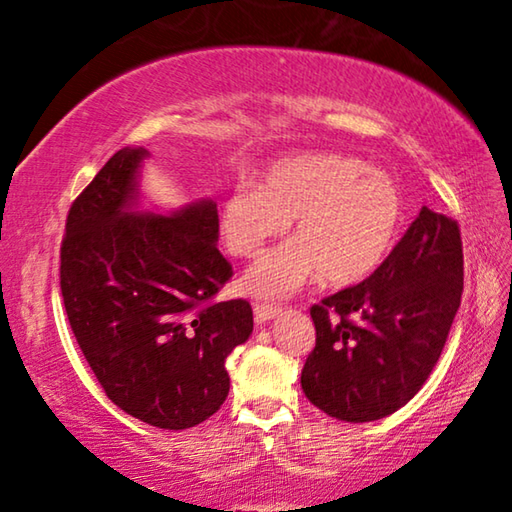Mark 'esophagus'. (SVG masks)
I'll use <instances>...</instances> for the list:
<instances>
[{
	"label": "esophagus",
	"mask_w": 512,
	"mask_h": 512,
	"mask_svg": "<svg viewBox=\"0 0 512 512\" xmlns=\"http://www.w3.org/2000/svg\"><path fill=\"white\" fill-rule=\"evenodd\" d=\"M255 320L257 323H266V320H273L277 314H280V307H273V305H255Z\"/></svg>",
	"instance_id": "34e87169"
}]
</instances>
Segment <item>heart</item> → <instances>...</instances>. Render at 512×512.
Returning <instances> with one entry per match:
<instances>
[{"instance_id":"b5f03b06","label":"heart","mask_w":512,"mask_h":512,"mask_svg":"<svg viewBox=\"0 0 512 512\" xmlns=\"http://www.w3.org/2000/svg\"><path fill=\"white\" fill-rule=\"evenodd\" d=\"M404 198L395 180L339 153H305L273 164L259 187L225 194L219 225L230 255L250 259L293 221V241L250 268L244 289L280 300L320 275L329 287L366 280L391 253Z\"/></svg>"}]
</instances>
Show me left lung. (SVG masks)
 Wrapping results in <instances>:
<instances>
[{"mask_svg": "<svg viewBox=\"0 0 512 512\" xmlns=\"http://www.w3.org/2000/svg\"><path fill=\"white\" fill-rule=\"evenodd\" d=\"M461 293L458 223L422 207L375 273L311 307L316 348L300 375L307 400L345 422L402 409L438 363Z\"/></svg>", "mask_w": 512, "mask_h": 512, "instance_id": "obj_1", "label": "left lung"}]
</instances>
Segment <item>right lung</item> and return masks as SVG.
I'll return each mask as SVG.
<instances>
[{
	"label": "right lung",
	"instance_id": "1",
	"mask_svg": "<svg viewBox=\"0 0 512 512\" xmlns=\"http://www.w3.org/2000/svg\"><path fill=\"white\" fill-rule=\"evenodd\" d=\"M146 149L117 151L69 207L60 291L76 343L121 411L189 429L221 409L225 359L253 332L248 300L216 302L232 277L214 201L137 212Z\"/></svg>",
	"mask_w": 512,
	"mask_h": 512
}]
</instances>
